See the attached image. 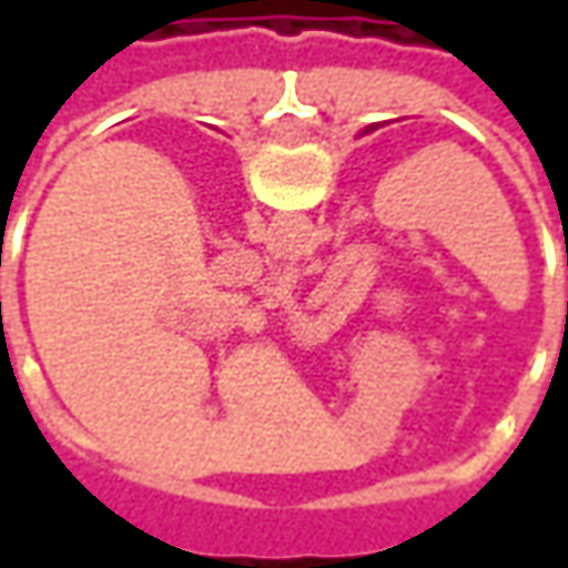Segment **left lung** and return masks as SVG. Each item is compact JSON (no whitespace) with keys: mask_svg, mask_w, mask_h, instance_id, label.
<instances>
[{"mask_svg":"<svg viewBox=\"0 0 568 568\" xmlns=\"http://www.w3.org/2000/svg\"><path fill=\"white\" fill-rule=\"evenodd\" d=\"M366 132H376V125H366V129H363V135H366Z\"/></svg>","mask_w":568,"mask_h":568,"instance_id":"8db88e82","label":"left lung"}]
</instances>
